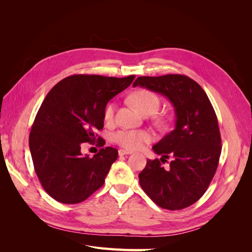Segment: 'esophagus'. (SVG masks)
<instances>
[{"label":"esophagus","instance_id":"obj_1","mask_svg":"<svg viewBox=\"0 0 252 252\" xmlns=\"http://www.w3.org/2000/svg\"><path fill=\"white\" fill-rule=\"evenodd\" d=\"M131 152L128 151V150H125V149H120L119 150V156H125V155H130Z\"/></svg>","mask_w":252,"mask_h":252}]
</instances>
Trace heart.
<instances>
[{"label": "heart", "mask_w": 252, "mask_h": 252, "mask_svg": "<svg viewBox=\"0 0 252 252\" xmlns=\"http://www.w3.org/2000/svg\"><path fill=\"white\" fill-rule=\"evenodd\" d=\"M132 104L135 106L144 116H150L156 113L159 108V98L158 96L147 89H139L134 91L130 96ZM114 110H116V104L109 103L104 110L105 121L110 122L113 119ZM114 143L120 145L128 150H138L141 149L145 144L149 143L152 140V134L147 130H134V129H121L112 135Z\"/></svg>", "instance_id": "1"}]
</instances>
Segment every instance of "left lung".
<instances>
[{
  "label": "left lung",
  "mask_w": 252,
  "mask_h": 252,
  "mask_svg": "<svg viewBox=\"0 0 252 252\" xmlns=\"http://www.w3.org/2000/svg\"><path fill=\"white\" fill-rule=\"evenodd\" d=\"M136 86L166 96L177 118L173 130L152 147L162 158L147 159L140 185L159 207L184 209L201 199L217 171L222 151L217 114L203 88L186 75L139 77ZM170 155L165 170L160 162Z\"/></svg>",
  "instance_id": "8db88e82"
}]
</instances>
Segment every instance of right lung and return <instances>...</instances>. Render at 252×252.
<instances>
[{"mask_svg":"<svg viewBox=\"0 0 252 252\" xmlns=\"http://www.w3.org/2000/svg\"><path fill=\"white\" fill-rule=\"evenodd\" d=\"M134 78L74 74L59 82L44 98L29 134V148L37 178L56 201L78 204L103 186L118 150L105 147L89 158L82 156L81 145L96 141L106 105ZM96 143L104 146L105 141L97 136Z\"/></svg>","mask_w":252,"mask_h":252,"instance_id":"add662e5","label":"right lung"}]
</instances>
